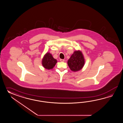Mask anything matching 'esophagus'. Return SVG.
I'll return each instance as SVG.
<instances>
[{
  "instance_id": "1",
  "label": "esophagus",
  "mask_w": 123,
  "mask_h": 123,
  "mask_svg": "<svg viewBox=\"0 0 123 123\" xmlns=\"http://www.w3.org/2000/svg\"><path fill=\"white\" fill-rule=\"evenodd\" d=\"M60 62H64V61H65V60H64V59H60Z\"/></svg>"
}]
</instances>
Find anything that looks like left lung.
<instances>
[{
	"label": "left lung",
	"instance_id": "1",
	"mask_svg": "<svg viewBox=\"0 0 123 123\" xmlns=\"http://www.w3.org/2000/svg\"><path fill=\"white\" fill-rule=\"evenodd\" d=\"M84 55L80 50L75 51L68 61V66L73 72L81 70L84 67Z\"/></svg>",
	"mask_w": 123,
	"mask_h": 123
}]
</instances>
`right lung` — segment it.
<instances>
[{"label":"right lung","instance_id":"right-lung-1","mask_svg":"<svg viewBox=\"0 0 123 123\" xmlns=\"http://www.w3.org/2000/svg\"><path fill=\"white\" fill-rule=\"evenodd\" d=\"M57 62V60L53 58L52 55L49 52L45 55L42 61L43 67L49 70L54 68Z\"/></svg>","mask_w":123,"mask_h":123}]
</instances>
